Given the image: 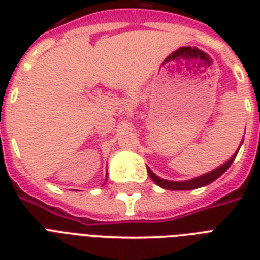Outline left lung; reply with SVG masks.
<instances>
[{"mask_svg": "<svg viewBox=\"0 0 260 260\" xmlns=\"http://www.w3.org/2000/svg\"><path fill=\"white\" fill-rule=\"evenodd\" d=\"M243 144V140L242 143H240V146H239V148L236 150V152H235L232 156H231L230 160H226L224 165H221V166H218L217 169H214V170L209 171V173L204 174V175H200V177H196V178H191V179H186V181H167V179H163V178L158 177L156 174L152 173V170H151L150 167L147 166V171H148V174H150L151 179L156 183L158 186H160V187H163V189H167V190H193V189H198V187H202V186H206L209 185V183H212V182H214L216 179H217L218 177H221L222 174L225 173L228 169H230V166L232 165V162L235 160V158H236V155H238L239 150H240V147H242Z\"/></svg>", "mask_w": 260, "mask_h": 260, "instance_id": "8db88e82", "label": "left lung"}]
</instances>
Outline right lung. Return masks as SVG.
<instances>
[{"label": "right lung", "mask_w": 260, "mask_h": 260, "mask_svg": "<svg viewBox=\"0 0 260 260\" xmlns=\"http://www.w3.org/2000/svg\"><path fill=\"white\" fill-rule=\"evenodd\" d=\"M106 174H108V173H106ZM106 179H108V175H106ZM106 182V181H105Z\"/></svg>", "instance_id": "obj_1"}]
</instances>
